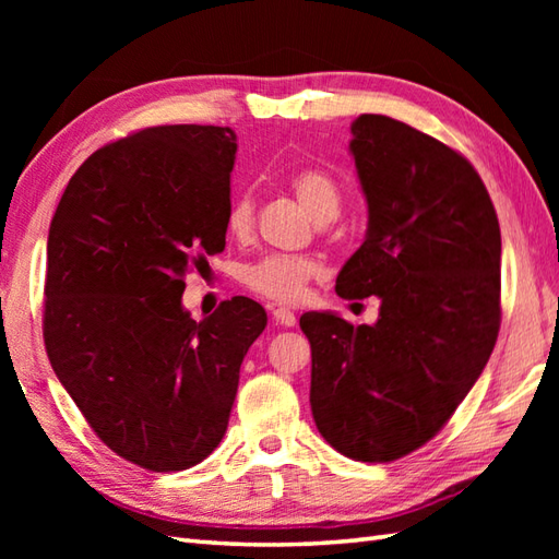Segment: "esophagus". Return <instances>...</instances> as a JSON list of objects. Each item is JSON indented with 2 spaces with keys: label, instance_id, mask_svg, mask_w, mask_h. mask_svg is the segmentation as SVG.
Returning <instances> with one entry per match:
<instances>
[{
  "label": "esophagus",
  "instance_id": "obj_1",
  "mask_svg": "<svg viewBox=\"0 0 559 559\" xmlns=\"http://www.w3.org/2000/svg\"><path fill=\"white\" fill-rule=\"evenodd\" d=\"M271 314H273V322L281 326H295V322H298V317H295L288 307H276Z\"/></svg>",
  "mask_w": 559,
  "mask_h": 559
}]
</instances>
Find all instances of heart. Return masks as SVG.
Listing matches in <instances>:
<instances>
[{
  "label": "heart",
  "instance_id": "1",
  "mask_svg": "<svg viewBox=\"0 0 559 559\" xmlns=\"http://www.w3.org/2000/svg\"><path fill=\"white\" fill-rule=\"evenodd\" d=\"M293 194L319 223L331 221L341 209V187L324 170L305 168L288 180ZM254 228V199L237 194L225 211V230L235 240H245ZM319 276V264L302 254H269L242 271L245 286L261 298L293 305L300 302L310 281Z\"/></svg>",
  "mask_w": 559,
  "mask_h": 559
}]
</instances>
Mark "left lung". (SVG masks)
Returning a JSON list of instances; mask_svg holds the SVG:
<instances>
[{"label":"left lung","instance_id":"8db88e82","mask_svg":"<svg viewBox=\"0 0 559 559\" xmlns=\"http://www.w3.org/2000/svg\"><path fill=\"white\" fill-rule=\"evenodd\" d=\"M350 134L367 233L336 293L382 305L374 324L305 312L300 326L312 346L317 430L343 456L384 463L442 430L488 365L502 237L461 153L386 115H360Z\"/></svg>","mask_w":559,"mask_h":559}]
</instances>
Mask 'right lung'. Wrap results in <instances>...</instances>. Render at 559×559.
<instances>
[{
    "label": "right lung",
    "instance_id": "1",
    "mask_svg": "<svg viewBox=\"0 0 559 559\" xmlns=\"http://www.w3.org/2000/svg\"><path fill=\"white\" fill-rule=\"evenodd\" d=\"M237 136L165 124L98 148L47 235V358L115 454L168 473L221 444L249 346L266 326L237 295L194 322L185 273L223 252Z\"/></svg>",
    "mask_w": 559,
    "mask_h": 559
}]
</instances>
